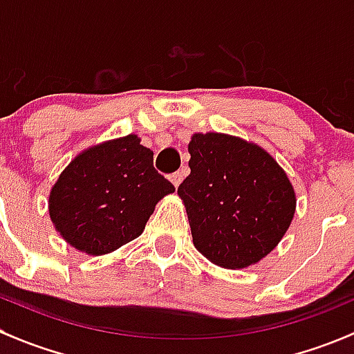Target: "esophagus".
I'll list each match as a JSON object with an SVG mask.
<instances>
[{
    "label": "esophagus",
    "instance_id": "obj_1",
    "mask_svg": "<svg viewBox=\"0 0 354 354\" xmlns=\"http://www.w3.org/2000/svg\"><path fill=\"white\" fill-rule=\"evenodd\" d=\"M182 178H184V174H182V172H174L172 176H170V182H172V184L176 185V187H178V185H180V182H182Z\"/></svg>",
    "mask_w": 354,
    "mask_h": 354
}]
</instances>
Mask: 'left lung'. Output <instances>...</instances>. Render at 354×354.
Segmentation results:
<instances>
[{
    "label": "left lung",
    "mask_w": 354,
    "mask_h": 354,
    "mask_svg": "<svg viewBox=\"0 0 354 354\" xmlns=\"http://www.w3.org/2000/svg\"><path fill=\"white\" fill-rule=\"evenodd\" d=\"M191 174L178 185L194 247L213 264L243 269L268 256L293 220L297 198L285 170L242 138L196 133Z\"/></svg>",
    "instance_id": "left-lung-1"
}]
</instances>
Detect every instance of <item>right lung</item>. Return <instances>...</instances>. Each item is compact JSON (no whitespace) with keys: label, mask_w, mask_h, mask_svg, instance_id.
Here are the masks:
<instances>
[{"label":"right lung","mask_w":354,"mask_h":354,"mask_svg":"<svg viewBox=\"0 0 354 354\" xmlns=\"http://www.w3.org/2000/svg\"><path fill=\"white\" fill-rule=\"evenodd\" d=\"M140 141L129 134L82 151L50 189V220L80 252L104 256L140 236L156 203L176 191Z\"/></svg>","instance_id":"right-lung-1"}]
</instances>
